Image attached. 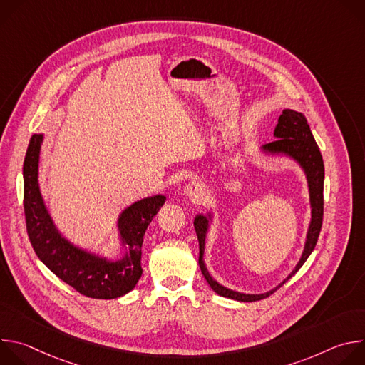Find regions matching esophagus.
<instances>
[{
  "mask_svg": "<svg viewBox=\"0 0 365 365\" xmlns=\"http://www.w3.org/2000/svg\"><path fill=\"white\" fill-rule=\"evenodd\" d=\"M183 192H185L186 197H189L193 202H197L203 196V186L200 183H197V182H190V183H187L185 186Z\"/></svg>",
  "mask_w": 365,
  "mask_h": 365,
  "instance_id": "34e87169",
  "label": "esophagus"
}]
</instances>
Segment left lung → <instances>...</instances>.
I'll return each mask as SVG.
<instances>
[{
    "mask_svg": "<svg viewBox=\"0 0 365 365\" xmlns=\"http://www.w3.org/2000/svg\"><path fill=\"white\" fill-rule=\"evenodd\" d=\"M277 140L273 143L264 144L259 147L258 151L269 155V158H286L292 162H294L303 172L307 189H309V203H310V222L306 231L304 245L302 255L299 258L297 264L294 269L287 274V277L279 283L276 287H273L269 292L264 293H242L238 290H232L220 282H217L211 273L207 272V267L205 264L203 254H205V244L206 237L210 232L211 224L214 222V214L207 211L206 214H197L193 220L195 231L199 241V267L205 277V280L210 284V287L218 293L222 297L234 299L238 302H255L262 300L264 297H269L273 292H276L280 286H283L290 277H293L297 270L304 264L310 252L314 251L321 227H322V218H324V179H325V168L322 154L319 151V147L312 135L310 127L302 113H297L294 110L286 108L283 110L282 115L279 117V123L274 128L273 134Z\"/></svg>",
    "mask_w": 365,
    "mask_h": 365,
    "instance_id": "left-lung-1",
    "label": "left lung"
}]
</instances>
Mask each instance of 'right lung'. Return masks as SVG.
Listing matches in <instances>:
<instances>
[{
  "label": "right lung",
  "mask_w": 365,
  "mask_h": 365,
  "mask_svg": "<svg viewBox=\"0 0 365 365\" xmlns=\"http://www.w3.org/2000/svg\"><path fill=\"white\" fill-rule=\"evenodd\" d=\"M44 134H34L23 165L24 214L30 242L40 262L76 292L92 299H117L131 292L143 274L141 247L145 230L166 202L165 195L147 196L120 212V258L76 245L58 228L43 199L38 162Z\"/></svg>",
  "instance_id": "obj_1"
}]
</instances>
